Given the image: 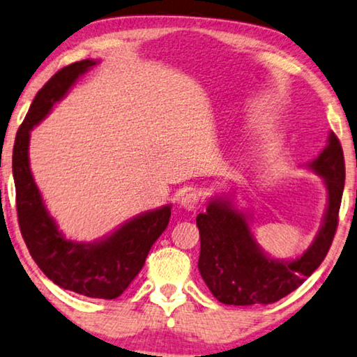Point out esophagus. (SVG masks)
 <instances>
[{
    "instance_id": "esophagus-1",
    "label": "esophagus",
    "mask_w": 357,
    "mask_h": 357,
    "mask_svg": "<svg viewBox=\"0 0 357 357\" xmlns=\"http://www.w3.org/2000/svg\"><path fill=\"white\" fill-rule=\"evenodd\" d=\"M201 204H203V199H201V196L196 193V191H188V193H185L182 196V199H180V206L187 211L199 209Z\"/></svg>"
}]
</instances>
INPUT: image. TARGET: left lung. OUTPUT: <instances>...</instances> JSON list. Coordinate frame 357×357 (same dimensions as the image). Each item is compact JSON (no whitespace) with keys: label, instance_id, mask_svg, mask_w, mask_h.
Returning a JSON list of instances; mask_svg holds the SVG:
<instances>
[{"label":"left lung","instance_id":"1","mask_svg":"<svg viewBox=\"0 0 357 357\" xmlns=\"http://www.w3.org/2000/svg\"><path fill=\"white\" fill-rule=\"evenodd\" d=\"M309 167L324 178L328 201L312 245L294 259L267 256L252 235L250 217L236 211L227 196L211 199L206 213L196 217L201 238L198 268L220 303L234 306L275 303L296 290L325 259L337 231L344 188L343 149L333 132Z\"/></svg>","mask_w":357,"mask_h":357}]
</instances>
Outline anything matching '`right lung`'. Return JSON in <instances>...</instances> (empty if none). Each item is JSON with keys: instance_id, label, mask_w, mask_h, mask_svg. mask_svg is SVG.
<instances>
[{"instance_id": "add662e5", "label": "right lung", "mask_w": 357, "mask_h": 357, "mask_svg": "<svg viewBox=\"0 0 357 357\" xmlns=\"http://www.w3.org/2000/svg\"><path fill=\"white\" fill-rule=\"evenodd\" d=\"M95 64L96 61L84 59L66 66L37 93L15 135L13 175L20 234L41 272L64 290L89 298L114 299L142 271L154 241L167 229L172 206L133 217L98 241L67 240L46 209L29 162L30 130Z\"/></svg>"}]
</instances>
